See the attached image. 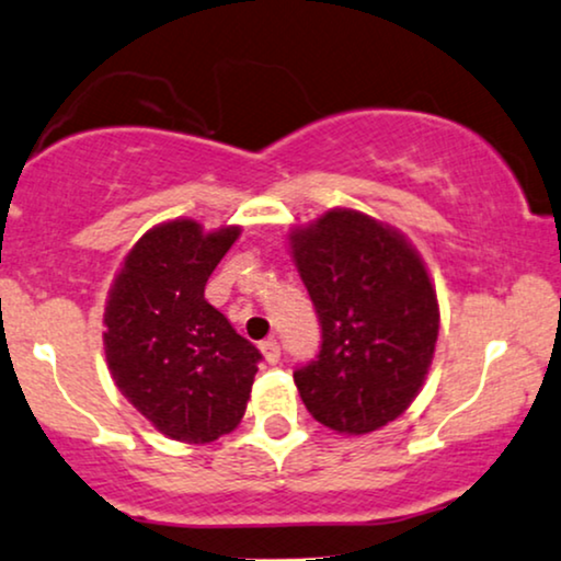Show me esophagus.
Here are the masks:
<instances>
[{
  "label": "esophagus",
  "instance_id": "1",
  "mask_svg": "<svg viewBox=\"0 0 561 561\" xmlns=\"http://www.w3.org/2000/svg\"><path fill=\"white\" fill-rule=\"evenodd\" d=\"M261 354H264V359L268 365H276L282 357L279 342H276V339H266V342H261Z\"/></svg>",
  "mask_w": 561,
  "mask_h": 561
}]
</instances>
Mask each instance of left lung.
<instances>
[{
    "instance_id": "1",
    "label": "left lung",
    "mask_w": 561,
    "mask_h": 561,
    "mask_svg": "<svg viewBox=\"0 0 561 561\" xmlns=\"http://www.w3.org/2000/svg\"><path fill=\"white\" fill-rule=\"evenodd\" d=\"M321 321V352L295 370L305 409L325 427L367 435L416 399L439 331L437 295L399 230L331 209L289 232Z\"/></svg>"
}]
</instances>
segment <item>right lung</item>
Wrapping results in <instances>:
<instances>
[{"label": "right lung", "mask_w": 561, "mask_h": 561, "mask_svg": "<svg viewBox=\"0 0 561 561\" xmlns=\"http://www.w3.org/2000/svg\"><path fill=\"white\" fill-rule=\"evenodd\" d=\"M240 228L194 219L147 230L113 279L103 316L108 370L162 435L215 443L240 424L261 352L232 329L204 287Z\"/></svg>", "instance_id": "1"}]
</instances>
